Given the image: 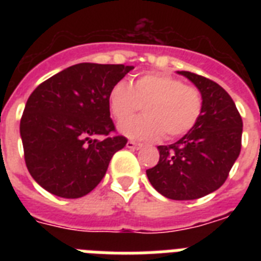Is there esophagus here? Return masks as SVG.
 I'll list each match as a JSON object with an SVG mask.
<instances>
[{
    "mask_svg": "<svg viewBox=\"0 0 261 261\" xmlns=\"http://www.w3.org/2000/svg\"><path fill=\"white\" fill-rule=\"evenodd\" d=\"M126 146L128 147V149H139V147H141V143H137L134 142V141H128V142L126 143Z\"/></svg>",
    "mask_w": 261,
    "mask_h": 261,
    "instance_id": "1",
    "label": "esophagus"
}]
</instances>
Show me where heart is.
I'll use <instances>...</instances> for the list:
<instances>
[{"mask_svg":"<svg viewBox=\"0 0 261 261\" xmlns=\"http://www.w3.org/2000/svg\"><path fill=\"white\" fill-rule=\"evenodd\" d=\"M145 115L128 120L142 107ZM108 107L123 135L138 141H155L165 131L167 138L190 133L203 110L202 94L196 88L165 73H145L133 85L118 81L108 93Z\"/></svg>","mask_w":261,"mask_h":261,"instance_id":"heart-1","label":"heart"}]
</instances>
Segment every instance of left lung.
Wrapping results in <instances>:
<instances>
[{"label": "left lung", "instance_id": "obj_1", "mask_svg": "<svg viewBox=\"0 0 261 261\" xmlns=\"http://www.w3.org/2000/svg\"><path fill=\"white\" fill-rule=\"evenodd\" d=\"M202 94L198 123L177 142L159 146L157 165L147 169L150 184L165 198L192 200L214 192L229 176L241 151L243 119L226 90L191 71H177Z\"/></svg>", "mask_w": 261, "mask_h": 261}]
</instances>
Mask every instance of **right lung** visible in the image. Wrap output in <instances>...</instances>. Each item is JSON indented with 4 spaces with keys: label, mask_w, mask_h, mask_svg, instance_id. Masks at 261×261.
Returning <instances> with one entry per match:
<instances>
[{
    "label": "right lung",
    "mask_w": 261,
    "mask_h": 261,
    "mask_svg": "<svg viewBox=\"0 0 261 261\" xmlns=\"http://www.w3.org/2000/svg\"><path fill=\"white\" fill-rule=\"evenodd\" d=\"M134 66L79 63L31 93L20 122L24 159L50 194L75 199L101 181L112 155L126 146L115 131L108 93ZM104 135V140H96Z\"/></svg>",
    "instance_id": "add662e5"
}]
</instances>
